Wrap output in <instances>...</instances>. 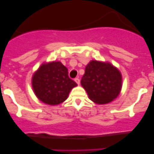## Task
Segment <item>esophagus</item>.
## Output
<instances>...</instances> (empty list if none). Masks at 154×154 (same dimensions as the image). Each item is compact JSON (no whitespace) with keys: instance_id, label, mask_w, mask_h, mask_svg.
I'll return each mask as SVG.
<instances>
[{"instance_id":"34e87169","label":"esophagus","mask_w":154,"mask_h":154,"mask_svg":"<svg viewBox=\"0 0 154 154\" xmlns=\"http://www.w3.org/2000/svg\"><path fill=\"white\" fill-rule=\"evenodd\" d=\"M74 81H75L76 83H77V85H80V79H79V78H75V79H74Z\"/></svg>"}]
</instances>
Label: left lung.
<instances>
[{"instance_id":"8db88e82","label":"left lung","mask_w":154,"mask_h":154,"mask_svg":"<svg viewBox=\"0 0 154 154\" xmlns=\"http://www.w3.org/2000/svg\"><path fill=\"white\" fill-rule=\"evenodd\" d=\"M81 85L90 100L97 104H106L119 96L122 89V74L110 63L91 60L85 68Z\"/></svg>"}]
</instances>
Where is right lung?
I'll use <instances>...</instances> for the list:
<instances>
[{
    "instance_id": "1",
    "label": "right lung",
    "mask_w": 154,
    "mask_h": 154,
    "mask_svg": "<svg viewBox=\"0 0 154 154\" xmlns=\"http://www.w3.org/2000/svg\"><path fill=\"white\" fill-rule=\"evenodd\" d=\"M32 86L42 102L58 105L67 99L70 91L77 85L68 77L67 68L55 61L40 66L32 76Z\"/></svg>"
}]
</instances>
